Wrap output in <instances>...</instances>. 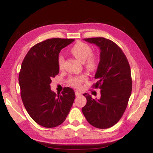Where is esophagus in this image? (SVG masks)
Returning a JSON list of instances; mask_svg holds the SVG:
<instances>
[{"label":"esophagus","mask_w":153,"mask_h":153,"mask_svg":"<svg viewBox=\"0 0 153 153\" xmlns=\"http://www.w3.org/2000/svg\"><path fill=\"white\" fill-rule=\"evenodd\" d=\"M75 94H76V96H79V95H82V93H81L79 92V91H76V92H75Z\"/></svg>","instance_id":"34e87169"}]
</instances>
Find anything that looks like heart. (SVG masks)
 <instances>
[{
	"mask_svg": "<svg viewBox=\"0 0 153 153\" xmlns=\"http://www.w3.org/2000/svg\"><path fill=\"white\" fill-rule=\"evenodd\" d=\"M70 53L81 62H83L85 66L88 70H94L98 64V58L95 54L91 53V48L87 44L83 42H77L70 49ZM64 58L63 56L59 55L58 57V68L62 70L63 68ZM87 79L86 75H81L78 76L71 77L68 80L70 85L80 88L82 83Z\"/></svg>",
	"mask_w": 153,
	"mask_h": 153,
	"instance_id": "1",
	"label": "heart"
}]
</instances>
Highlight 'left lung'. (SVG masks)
<instances>
[{"label":"left lung","mask_w":153,"mask_h":153,"mask_svg":"<svg viewBox=\"0 0 153 153\" xmlns=\"http://www.w3.org/2000/svg\"><path fill=\"white\" fill-rule=\"evenodd\" d=\"M100 48V61L93 85L100 89V98L94 99L87 93L82 112L91 125L106 129L115 125L128 106L132 89L130 66L121 48L104 37L83 39Z\"/></svg>","instance_id":"left-lung-1"}]
</instances>
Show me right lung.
<instances>
[{
    "mask_svg": "<svg viewBox=\"0 0 153 153\" xmlns=\"http://www.w3.org/2000/svg\"><path fill=\"white\" fill-rule=\"evenodd\" d=\"M71 39L53 38L32 47L22 62L19 74L21 97L29 115L39 125L54 128L66 120L75 99V92L64 87L56 95L51 89V79L59 73L58 57Z\"/></svg>",
    "mask_w": 153,
    "mask_h": 153,
    "instance_id": "obj_1",
    "label": "right lung"
}]
</instances>
